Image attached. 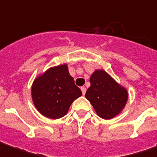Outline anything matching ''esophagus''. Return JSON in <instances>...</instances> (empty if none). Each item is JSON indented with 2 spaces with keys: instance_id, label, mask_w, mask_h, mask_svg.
I'll return each instance as SVG.
<instances>
[{
  "instance_id": "esophagus-1",
  "label": "esophagus",
  "mask_w": 157,
  "mask_h": 157,
  "mask_svg": "<svg viewBox=\"0 0 157 157\" xmlns=\"http://www.w3.org/2000/svg\"><path fill=\"white\" fill-rule=\"evenodd\" d=\"M81 90H82V93H83V95L85 96V92H86V88L83 86V87H81Z\"/></svg>"
}]
</instances>
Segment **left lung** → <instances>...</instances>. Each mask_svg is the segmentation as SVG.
Segmentation results:
<instances>
[{"label": "left lung", "mask_w": 157, "mask_h": 157, "mask_svg": "<svg viewBox=\"0 0 157 157\" xmlns=\"http://www.w3.org/2000/svg\"><path fill=\"white\" fill-rule=\"evenodd\" d=\"M90 82L85 97L99 117L110 120L121 113L128 100V91L124 86L102 69H96Z\"/></svg>", "instance_id": "8db88e82"}]
</instances>
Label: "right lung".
<instances>
[{
	"instance_id": "right-lung-1",
	"label": "right lung",
	"mask_w": 157,
	"mask_h": 157,
	"mask_svg": "<svg viewBox=\"0 0 157 157\" xmlns=\"http://www.w3.org/2000/svg\"><path fill=\"white\" fill-rule=\"evenodd\" d=\"M31 98L37 111L49 119H60L67 113L73 101L82 96L69 73L67 65L49 67L39 74L31 85Z\"/></svg>"
}]
</instances>
